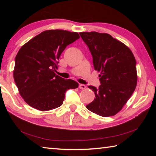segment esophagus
Here are the masks:
<instances>
[{
  "mask_svg": "<svg viewBox=\"0 0 156 156\" xmlns=\"http://www.w3.org/2000/svg\"><path fill=\"white\" fill-rule=\"evenodd\" d=\"M79 88H80V89H84L86 88V86L83 84H79Z\"/></svg>",
  "mask_w": 156,
  "mask_h": 156,
  "instance_id": "34e87169",
  "label": "esophagus"
}]
</instances>
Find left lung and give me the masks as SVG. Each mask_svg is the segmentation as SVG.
<instances>
[{"label": "left lung", "instance_id": "left-lung-1", "mask_svg": "<svg viewBox=\"0 0 156 156\" xmlns=\"http://www.w3.org/2000/svg\"><path fill=\"white\" fill-rule=\"evenodd\" d=\"M93 57L101 84L94 91V101L86 106L91 112L109 117L122 109L135 90L138 80L136 61L129 47L106 33L80 32Z\"/></svg>", "mask_w": 156, "mask_h": 156}]
</instances>
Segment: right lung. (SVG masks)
Segmentation results:
<instances>
[{
    "label": "right lung",
    "instance_id": "add662e5",
    "mask_svg": "<svg viewBox=\"0 0 156 156\" xmlns=\"http://www.w3.org/2000/svg\"><path fill=\"white\" fill-rule=\"evenodd\" d=\"M80 38L77 32L62 30L43 31L21 47L15 58L14 78L25 102L46 112L61 106L68 89L78 83L55 73L62 52Z\"/></svg>",
    "mask_w": 156,
    "mask_h": 156
}]
</instances>
